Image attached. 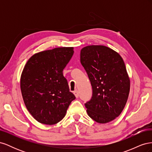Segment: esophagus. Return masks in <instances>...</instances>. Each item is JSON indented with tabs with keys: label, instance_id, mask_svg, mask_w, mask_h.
<instances>
[{
	"label": "esophagus",
	"instance_id": "obj_1",
	"mask_svg": "<svg viewBox=\"0 0 152 152\" xmlns=\"http://www.w3.org/2000/svg\"><path fill=\"white\" fill-rule=\"evenodd\" d=\"M73 94H74V95L75 96V97L76 98H79V92H78V91H75L74 92H73Z\"/></svg>",
	"mask_w": 152,
	"mask_h": 152
}]
</instances>
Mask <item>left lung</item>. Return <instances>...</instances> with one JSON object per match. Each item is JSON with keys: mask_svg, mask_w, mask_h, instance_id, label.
<instances>
[{"mask_svg": "<svg viewBox=\"0 0 152 152\" xmlns=\"http://www.w3.org/2000/svg\"><path fill=\"white\" fill-rule=\"evenodd\" d=\"M80 63L89 77L93 96L85 104L88 115L99 124L120 115L130 91V79L123 59L116 51L102 45L80 50Z\"/></svg>", "mask_w": 152, "mask_h": 152, "instance_id": "1", "label": "left lung"}]
</instances>
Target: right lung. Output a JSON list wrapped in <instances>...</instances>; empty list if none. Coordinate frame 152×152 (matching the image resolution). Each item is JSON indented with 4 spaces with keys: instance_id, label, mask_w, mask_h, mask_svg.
<instances>
[{
    "instance_id": "add662e5",
    "label": "right lung",
    "mask_w": 152,
    "mask_h": 152,
    "mask_svg": "<svg viewBox=\"0 0 152 152\" xmlns=\"http://www.w3.org/2000/svg\"><path fill=\"white\" fill-rule=\"evenodd\" d=\"M73 48L63 47L34 54L21 73L20 87L25 104L37 121L54 125L65 117L75 96L70 92L63 70Z\"/></svg>"
}]
</instances>
